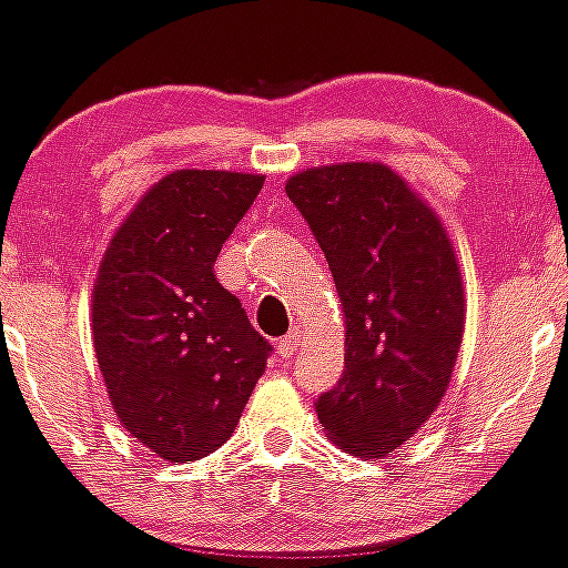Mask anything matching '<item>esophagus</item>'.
Listing matches in <instances>:
<instances>
[{
    "mask_svg": "<svg viewBox=\"0 0 568 568\" xmlns=\"http://www.w3.org/2000/svg\"><path fill=\"white\" fill-rule=\"evenodd\" d=\"M296 347H298V331L293 328L288 336H285V338H280V344H277V352H280V357H285V361H291V357L296 355Z\"/></svg>",
    "mask_w": 568,
    "mask_h": 568,
    "instance_id": "1",
    "label": "esophagus"
}]
</instances>
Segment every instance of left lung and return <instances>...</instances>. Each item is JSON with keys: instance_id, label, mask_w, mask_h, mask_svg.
Wrapping results in <instances>:
<instances>
[{"instance_id": "1", "label": "left lung", "mask_w": 568, "mask_h": 568, "mask_svg": "<svg viewBox=\"0 0 568 568\" xmlns=\"http://www.w3.org/2000/svg\"><path fill=\"white\" fill-rule=\"evenodd\" d=\"M285 194L325 253L347 317L344 374L315 400L328 438L361 459L408 440L446 395L465 288L446 230L382 162L291 175Z\"/></svg>"}]
</instances>
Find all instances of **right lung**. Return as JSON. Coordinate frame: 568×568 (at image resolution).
Segmentation results:
<instances>
[{
	"mask_svg": "<svg viewBox=\"0 0 568 568\" xmlns=\"http://www.w3.org/2000/svg\"><path fill=\"white\" fill-rule=\"evenodd\" d=\"M264 175L175 171L116 230L93 291V344L122 427L168 462L232 438L272 344L213 275Z\"/></svg>",
	"mask_w": 568,
	"mask_h": 568,
	"instance_id": "right-lung-1",
	"label": "right lung"
}]
</instances>
